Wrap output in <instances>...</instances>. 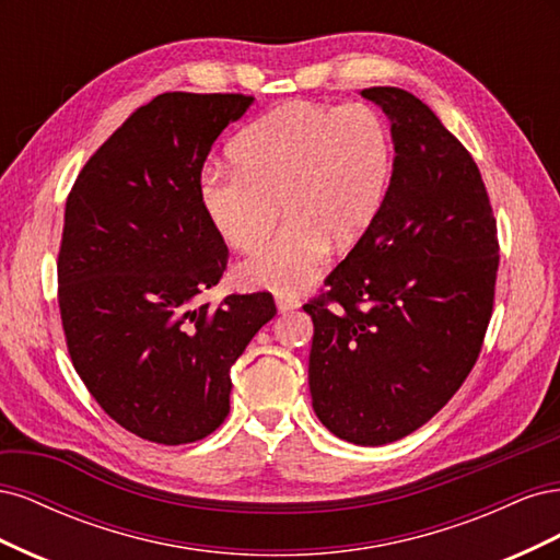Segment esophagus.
Returning a JSON list of instances; mask_svg holds the SVG:
<instances>
[{"label":"esophagus","mask_w":560,"mask_h":560,"mask_svg":"<svg viewBox=\"0 0 560 560\" xmlns=\"http://www.w3.org/2000/svg\"><path fill=\"white\" fill-rule=\"evenodd\" d=\"M276 306L280 313H292L296 308H301V301L296 296H284V294H278L276 296Z\"/></svg>","instance_id":"obj_1"}]
</instances>
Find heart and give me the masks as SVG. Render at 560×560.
I'll use <instances>...</instances> for the list:
<instances>
[{
	"mask_svg": "<svg viewBox=\"0 0 560 560\" xmlns=\"http://www.w3.org/2000/svg\"><path fill=\"white\" fill-rule=\"evenodd\" d=\"M229 156L233 173H202L200 206L238 252H257L282 208L278 238L238 268L245 287L276 294L313 284L329 247L358 245L393 177L389 132L366 105H282L235 135Z\"/></svg>",
	"mask_w": 560,
	"mask_h": 560,
	"instance_id": "obj_1",
	"label": "heart"
}]
</instances>
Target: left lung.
I'll list each match as a JSON object with an SVG mask.
<instances>
[{
  "instance_id": "left-lung-1",
  "label": "left lung",
  "mask_w": 560,
  "mask_h": 560,
  "mask_svg": "<svg viewBox=\"0 0 560 560\" xmlns=\"http://www.w3.org/2000/svg\"><path fill=\"white\" fill-rule=\"evenodd\" d=\"M360 95L387 116L393 177L374 226L303 311L315 327V416L350 444L383 446L425 425L467 378L493 313L500 257L469 151L409 91Z\"/></svg>"
}]
</instances>
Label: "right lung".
I'll list each match as a JSON object with an SVG mask.
<instances>
[{"mask_svg":"<svg viewBox=\"0 0 560 560\" xmlns=\"http://www.w3.org/2000/svg\"><path fill=\"white\" fill-rule=\"evenodd\" d=\"M252 103L235 93L154 97L95 151L67 198V348L105 413L147 442L179 446L222 425L231 366L276 315L268 292L198 301L229 259L200 206V171Z\"/></svg>","mask_w":560,"mask_h":560,"instance_id":"obj_1","label":"right lung"}]
</instances>
